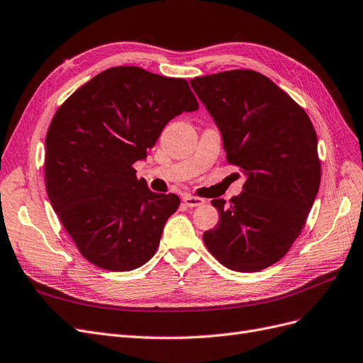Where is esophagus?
Segmentation results:
<instances>
[{
  "label": "esophagus",
  "instance_id": "esophagus-1",
  "mask_svg": "<svg viewBox=\"0 0 363 363\" xmlns=\"http://www.w3.org/2000/svg\"><path fill=\"white\" fill-rule=\"evenodd\" d=\"M182 200H184V203H185L186 206H189V208H197V206H202V205L205 203L203 199L191 196V194H185V196L182 197Z\"/></svg>",
  "mask_w": 363,
  "mask_h": 363
}]
</instances>
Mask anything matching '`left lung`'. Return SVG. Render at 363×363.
I'll list each match as a JSON object with an SVG mask.
<instances>
[{
    "label": "left lung",
    "instance_id": "8db88e82",
    "mask_svg": "<svg viewBox=\"0 0 363 363\" xmlns=\"http://www.w3.org/2000/svg\"><path fill=\"white\" fill-rule=\"evenodd\" d=\"M190 84L221 131L225 158L240 167L242 193L213 199L220 221L203 242L221 264L259 272L283 259L301 235L320 186L310 118L269 77L229 70Z\"/></svg>",
    "mask_w": 363,
    "mask_h": 363
}]
</instances>
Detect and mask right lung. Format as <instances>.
<instances>
[{
	"label": "right lung",
	"mask_w": 363,
	"mask_h": 363,
	"mask_svg": "<svg viewBox=\"0 0 363 363\" xmlns=\"http://www.w3.org/2000/svg\"><path fill=\"white\" fill-rule=\"evenodd\" d=\"M197 109L185 79L131 65L101 72L60 106L45 140L46 191L88 262L127 272L154 256L181 200L151 191L133 164L170 119Z\"/></svg>",
	"instance_id": "add662e5"
}]
</instances>
